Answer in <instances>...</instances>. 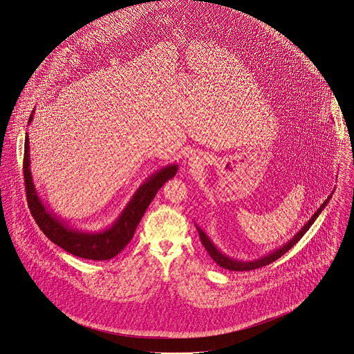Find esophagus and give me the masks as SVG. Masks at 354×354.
<instances>
[{"mask_svg":"<svg viewBox=\"0 0 354 354\" xmlns=\"http://www.w3.org/2000/svg\"><path fill=\"white\" fill-rule=\"evenodd\" d=\"M190 167L191 168H198L199 165H201V159H199V156H192L190 159Z\"/></svg>","mask_w":354,"mask_h":354,"instance_id":"1","label":"esophagus"}]
</instances>
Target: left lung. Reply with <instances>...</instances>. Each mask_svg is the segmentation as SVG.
Wrapping results in <instances>:
<instances>
[{"label":"left lung","mask_w":354,"mask_h":354,"mask_svg":"<svg viewBox=\"0 0 354 354\" xmlns=\"http://www.w3.org/2000/svg\"><path fill=\"white\" fill-rule=\"evenodd\" d=\"M333 192L327 196L326 201L321 205V207L313 214V217L310 218L304 226L300 229L299 232L291 239L288 240V243L273 249L272 252L261 256L260 259H256V260H239V259H233L227 254H225L223 252H221L217 248V245L213 243V240L195 223L196 229H198V233H199V239H201V243L205 246V249L207 250V253L210 254V257L217 263L219 267L225 268V270H229V271H252V270H256V268H261L264 266H268L273 263L274 260H277L279 257H281L286 252H288L294 245L297 244L299 241L300 239L303 237V234L310 229V226L315 222V219L318 218V216L322 213V210L327 206V203L330 202V198H331Z\"/></svg>","instance_id":"1"}]
</instances>
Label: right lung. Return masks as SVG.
<instances>
[{
  "label": "right lung",
  "mask_w": 354,
  "mask_h": 354,
  "mask_svg": "<svg viewBox=\"0 0 354 354\" xmlns=\"http://www.w3.org/2000/svg\"><path fill=\"white\" fill-rule=\"evenodd\" d=\"M29 117V124L33 120ZM178 164H168L148 176L135 191L120 216L105 229L88 232L70 226L64 219L55 214L54 210L43 202L32 179L29 158V136L26 133L24 147V179L27 189L28 205L43 233L62 249L87 260H109L117 256L132 240L137 225L147 207L153 201L156 192L164 183L176 175Z\"/></svg>",
  "instance_id": "obj_1"
}]
</instances>
